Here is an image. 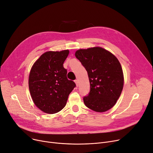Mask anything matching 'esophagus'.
I'll use <instances>...</instances> for the list:
<instances>
[{
  "instance_id": "1",
  "label": "esophagus",
  "mask_w": 153,
  "mask_h": 153,
  "mask_svg": "<svg viewBox=\"0 0 153 153\" xmlns=\"http://www.w3.org/2000/svg\"><path fill=\"white\" fill-rule=\"evenodd\" d=\"M74 81H75V83H76V85L78 86V85H79V81L77 80V79H76V80H75Z\"/></svg>"
}]
</instances>
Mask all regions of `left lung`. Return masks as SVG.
I'll return each mask as SVG.
<instances>
[{"instance_id":"1","label":"left lung","mask_w":153,"mask_h":153,"mask_svg":"<svg viewBox=\"0 0 153 153\" xmlns=\"http://www.w3.org/2000/svg\"><path fill=\"white\" fill-rule=\"evenodd\" d=\"M75 56L88 72L90 91L83 97L85 105L96 112L112 108L120 96L124 76L121 65L112 54L101 48L79 49Z\"/></svg>"}]
</instances>
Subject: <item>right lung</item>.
<instances>
[{
  "mask_svg": "<svg viewBox=\"0 0 153 153\" xmlns=\"http://www.w3.org/2000/svg\"><path fill=\"white\" fill-rule=\"evenodd\" d=\"M69 51L46 52L33 65L29 79V88L33 101L45 113L55 114L66 104L76 85L67 77L63 64Z\"/></svg>",
  "mask_w": 153,
  "mask_h": 153,
  "instance_id": "1",
  "label": "right lung"
}]
</instances>
